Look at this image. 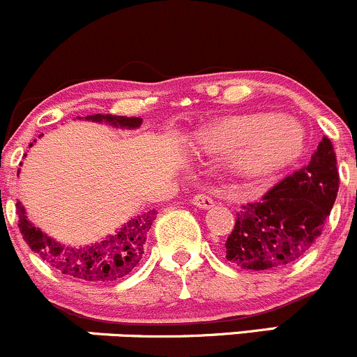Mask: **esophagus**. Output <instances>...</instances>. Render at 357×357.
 I'll use <instances>...</instances> for the list:
<instances>
[{"instance_id": "1", "label": "esophagus", "mask_w": 357, "mask_h": 357, "mask_svg": "<svg viewBox=\"0 0 357 357\" xmlns=\"http://www.w3.org/2000/svg\"><path fill=\"white\" fill-rule=\"evenodd\" d=\"M193 205L198 206V208L206 210V208H211V206L215 205V202H213V198L208 197V195L199 193V195H197V197H193Z\"/></svg>"}]
</instances>
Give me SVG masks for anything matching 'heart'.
Wrapping results in <instances>:
<instances>
[{
    "mask_svg": "<svg viewBox=\"0 0 357 357\" xmlns=\"http://www.w3.org/2000/svg\"><path fill=\"white\" fill-rule=\"evenodd\" d=\"M202 144L211 152L236 154L237 164L244 169L262 171L298 154L305 144V130L291 116L245 113L203 132Z\"/></svg>",
    "mask_w": 357,
    "mask_h": 357,
    "instance_id": "heart-1",
    "label": "heart"
}]
</instances>
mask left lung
Returning <instances> with one entry per match:
<instances>
[{"mask_svg":"<svg viewBox=\"0 0 357 357\" xmlns=\"http://www.w3.org/2000/svg\"><path fill=\"white\" fill-rule=\"evenodd\" d=\"M337 191V159L324 137L307 166L241 206L223 248L225 259L254 271L298 261L322 234Z\"/></svg>","mask_w":357,"mask_h":357,"instance_id":"obj_1","label":"left lung"}]
</instances>
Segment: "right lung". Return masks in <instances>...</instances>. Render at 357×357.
I'll return each instance as SVG.
<instances>
[{
	"label": "right lung",
	"mask_w": 357,
	"mask_h": 357,
	"mask_svg": "<svg viewBox=\"0 0 357 357\" xmlns=\"http://www.w3.org/2000/svg\"><path fill=\"white\" fill-rule=\"evenodd\" d=\"M77 120H81V116H77ZM84 120L108 123L115 128H127V130H135L142 125V119L139 116L101 115V113L84 116ZM32 146L33 144H30V147ZM17 213L23 241L33 252H37L59 273L93 283H109V281L121 280L134 271L135 266L142 259L147 232L155 218V210H149L125 222L120 229L115 230V234L107 236L103 241L73 248L54 241L38 227H35L26 217L25 206L20 202H17Z\"/></svg>",
	"instance_id": "add662e5"
}]
</instances>
